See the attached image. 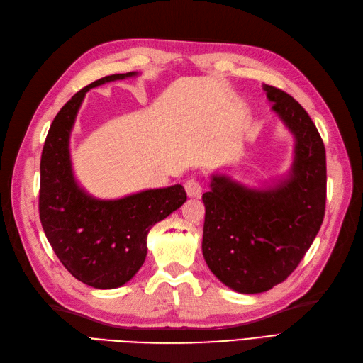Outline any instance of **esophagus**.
Listing matches in <instances>:
<instances>
[{
  "instance_id": "obj_1",
  "label": "esophagus",
  "mask_w": 363,
  "mask_h": 363,
  "mask_svg": "<svg viewBox=\"0 0 363 363\" xmlns=\"http://www.w3.org/2000/svg\"><path fill=\"white\" fill-rule=\"evenodd\" d=\"M184 189H186V194H188L189 196H194V199H200L201 194H203L201 183L199 180H195V179H189L188 182H186Z\"/></svg>"
}]
</instances>
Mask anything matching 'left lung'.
Returning <instances> with one entry per match:
<instances>
[{
	"instance_id": "8db88e82",
	"label": "left lung",
	"mask_w": 363,
	"mask_h": 363,
	"mask_svg": "<svg viewBox=\"0 0 363 363\" xmlns=\"http://www.w3.org/2000/svg\"><path fill=\"white\" fill-rule=\"evenodd\" d=\"M272 112L295 138L286 179L252 189L213 174L206 206L203 256L225 286L240 294L265 292L286 280L311 248L325 212L324 142L298 101L263 86Z\"/></svg>"
}]
</instances>
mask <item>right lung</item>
Here are the masks:
<instances>
[{
  "mask_svg": "<svg viewBox=\"0 0 363 363\" xmlns=\"http://www.w3.org/2000/svg\"><path fill=\"white\" fill-rule=\"evenodd\" d=\"M138 72L113 74L77 92L54 118L40 159L39 216L56 256L72 276L96 289L125 284L147 257L151 227L186 201L182 184L118 200H98L75 182L69 136L86 92Z\"/></svg>",
  "mask_w": 363,
  "mask_h": 363,
  "instance_id": "obj_1",
  "label": "right lung"
}]
</instances>
